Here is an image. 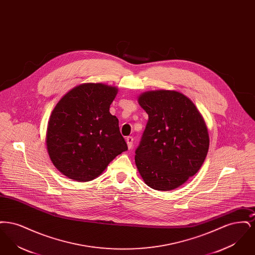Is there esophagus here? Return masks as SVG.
I'll use <instances>...</instances> for the list:
<instances>
[{
    "label": "esophagus",
    "instance_id": "1",
    "mask_svg": "<svg viewBox=\"0 0 255 255\" xmlns=\"http://www.w3.org/2000/svg\"><path fill=\"white\" fill-rule=\"evenodd\" d=\"M125 139H126V142H127L128 148H129V149H131V148H132V146H133V136H127Z\"/></svg>",
    "mask_w": 255,
    "mask_h": 255
}]
</instances>
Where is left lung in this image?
Listing matches in <instances>:
<instances>
[{"label": "left lung", "mask_w": 255, "mask_h": 255, "mask_svg": "<svg viewBox=\"0 0 255 255\" xmlns=\"http://www.w3.org/2000/svg\"><path fill=\"white\" fill-rule=\"evenodd\" d=\"M137 100L148 122L135 150V165L151 188L175 189L194 176L206 159V122L194 103L176 91H150Z\"/></svg>", "instance_id": "left-lung-1"}]
</instances>
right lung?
<instances>
[{"mask_svg": "<svg viewBox=\"0 0 255 255\" xmlns=\"http://www.w3.org/2000/svg\"><path fill=\"white\" fill-rule=\"evenodd\" d=\"M117 87L85 83L67 93L49 117L46 142L50 160L76 182H90L128 149L119 120L110 114Z\"/></svg>", "mask_w": 255, "mask_h": 255, "instance_id": "right-lung-1", "label": "right lung"}]
</instances>
